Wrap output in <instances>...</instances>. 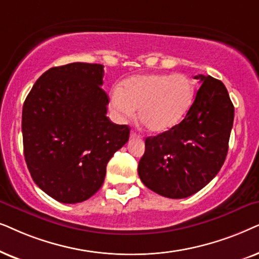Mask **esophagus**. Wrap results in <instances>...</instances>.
<instances>
[{"label": "esophagus", "mask_w": 259, "mask_h": 259, "mask_svg": "<svg viewBox=\"0 0 259 259\" xmlns=\"http://www.w3.org/2000/svg\"><path fill=\"white\" fill-rule=\"evenodd\" d=\"M130 137H132V139H141V136L139 135V134H136L135 132L130 133Z\"/></svg>", "instance_id": "esophagus-1"}]
</instances>
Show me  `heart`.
Wrapping results in <instances>:
<instances>
[{
	"label": "heart",
	"instance_id": "obj_1",
	"mask_svg": "<svg viewBox=\"0 0 259 259\" xmlns=\"http://www.w3.org/2000/svg\"><path fill=\"white\" fill-rule=\"evenodd\" d=\"M194 97V85L184 74H148L113 90L112 108L122 118L139 116L149 133L162 134L177 126L187 115Z\"/></svg>",
	"mask_w": 259,
	"mask_h": 259
}]
</instances>
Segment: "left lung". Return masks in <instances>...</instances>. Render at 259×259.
<instances>
[{
  "label": "left lung",
  "mask_w": 259,
  "mask_h": 259,
  "mask_svg": "<svg viewBox=\"0 0 259 259\" xmlns=\"http://www.w3.org/2000/svg\"><path fill=\"white\" fill-rule=\"evenodd\" d=\"M201 81L182 122L146 139L139 163L141 181L170 199L187 198L204 188L225 162L234 108L225 85L211 75Z\"/></svg>",
  "instance_id": "obj_1"
}]
</instances>
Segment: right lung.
Here are the masks:
<instances>
[{"mask_svg": "<svg viewBox=\"0 0 259 259\" xmlns=\"http://www.w3.org/2000/svg\"><path fill=\"white\" fill-rule=\"evenodd\" d=\"M104 66L72 63L35 81L22 109L23 154L33 180L57 201L77 204L104 182L106 164L130 129L106 117Z\"/></svg>", "mask_w": 259, "mask_h": 259, "instance_id": "obj_1", "label": "right lung"}]
</instances>
